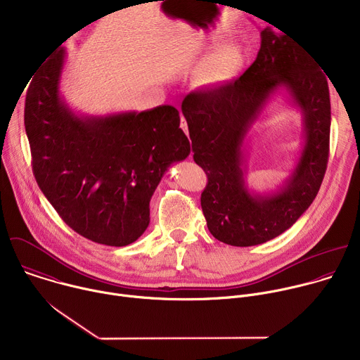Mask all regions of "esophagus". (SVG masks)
Masks as SVG:
<instances>
[{
	"label": "esophagus",
	"mask_w": 360,
	"mask_h": 360,
	"mask_svg": "<svg viewBox=\"0 0 360 360\" xmlns=\"http://www.w3.org/2000/svg\"><path fill=\"white\" fill-rule=\"evenodd\" d=\"M181 128L184 129V132L188 135V124H186V120L184 115H181Z\"/></svg>",
	"instance_id": "34e87169"
}]
</instances>
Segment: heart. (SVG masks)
I'll return each mask as SVG.
<instances>
[{"mask_svg":"<svg viewBox=\"0 0 360 360\" xmlns=\"http://www.w3.org/2000/svg\"><path fill=\"white\" fill-rule=\"evenodd\" d=\"M245 60L246 51L242 44H224L200 64L196 72L198 82L207 88L222 86L239 75L245 65Z\"/></svg>","mask_w":360,"mask_h":360,"instance_id":"heart-1","label":"heart"}]
</instances>
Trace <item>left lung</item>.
Returning <instances> with one entry per match:
<instances>
[{
	"instance_id": "8db88e82",
	"label": "left lung",
	"mask_w": 360,
	"mask_h": 360,
	"mask_svg": "<svg viewBox=\"0 0 360 360\" xmlns=\"http://www.w3.org/2000/svg\"><path fill=\"white\" fill-rule=\"evenodd\" d=\"M281 89L302 114L304 143L284 184L259 194L244 182L247 134ZM182 114L193 161L208 176L200 207L218 240L232 246L265 243L289 229L311 207L328 167L329 86L318 64L286 32L264 28L258 57L240 78L188 94Z\"/></svg>"
}]
</instances>
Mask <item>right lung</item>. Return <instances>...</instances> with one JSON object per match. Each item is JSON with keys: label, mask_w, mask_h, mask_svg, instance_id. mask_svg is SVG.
Wrapping results in <instances>:
<instances>
[{"label": "right lung", "mask_w": 360, "mask_h": 360, "mask_svg": "<svg viewBox=\"0 0 360 360\" xmlns=\"http://www.w3.org/2000/svg\"><path fill=\"white\" fill-rule=\"evenodd\" d=\"M65 58L60 45L27 92L32 171L70 228L96 243L125 246L148 228L153 192L191 145L172 105L108 115L72 111L60 91Z\"/></svg>", "instance_id": "add662e5"}]
</instances>
